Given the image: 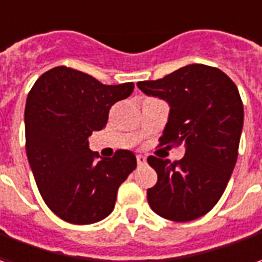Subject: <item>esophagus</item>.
Here are the masks:
<instances>
[{"label": "esophagus", "mask_w": 262, "mask_h": 262, "mask_svg": "<svg viewBox=\"0 0 262 262\" xmlns=\"http://www.w3.org/2000/svg\"><path fill=\"white\" fill-rule=\"evenodd\" d=\"M136 160L139 166H143V164H146V157L142 156V155H137Z\"/></svg>", "instance_id": "obj_1"}]
</instances>
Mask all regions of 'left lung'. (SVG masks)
Masks as SVG:
<instances>
[{"instance_id":"obj_1","label":"left lung","mask_w":262,"mask_h":262,"mask_svg":"<svg viewBox=\"0 0 262 262\" xmlns=\"http://www.w3.org/2000/svg\"><path fill=\"white\" fill-rule=\"evenodd\" d=\"M139 89L170 105L160 146H186V155L170 163L155 156L147 163L157 173L147 190L151 210L163 219L184 223L207 214L224 193L238 157L244 106L238 89L219 68L193 63Z\"/></svg>"}]
</instances>
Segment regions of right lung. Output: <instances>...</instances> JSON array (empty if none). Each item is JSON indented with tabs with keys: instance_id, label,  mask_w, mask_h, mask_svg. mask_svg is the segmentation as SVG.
Here are the masks:
<instances>
[{
	"instance_id": "right-lung-1",
	"label": "right lung",
	"mask_w": 262,
	"mask_h": 262,
	"mask_svg": "<svg viewBox=\"0 0 262 262\" xmlns=\"http://www.w3.org/2000/svg\"><path fill=\"white\" fill-rule=\"evenodd\" d=\"M133 82L103 85L74 68L41 75L25 105V149L45 204L71 224H92L112 213L118 188L136 169V156L116 150L98 160L88 137L102 130L109 111L133 92Z\"/></svg>"
}]
</instances>
